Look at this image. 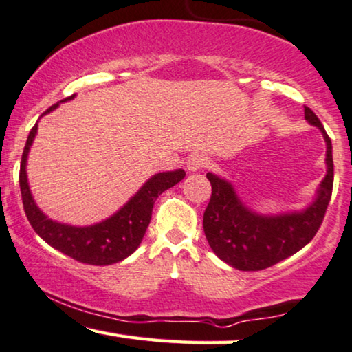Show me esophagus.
<instances>
[{
  "label": "esophagus",
  "mask_w": 352,
  "mask_h": 352,
  "mask_svg": "<svg viewBox=\"0 0 352 352\" xmlns=\"http://www.w3.org/2000/svg\"><path fill=\"white\" fill-rule=\"evenodd\" d=\"M186 166H187V170L192 173L200 171V170H204V168L208 166V158H206L205 155H201V153H194V155H190L189 158H187Z\"/></svg>",
  "instance_id": "obj_1"
}]
</instances>
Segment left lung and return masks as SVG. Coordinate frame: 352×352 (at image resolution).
I'll use <instances>...</instances> for the list:
<instances>
[{
  "label": "left lung",
  "instance_id": "8db88e82",
  "mask_svg": "<svg viewBox=\"0 0 352 352\" xmlns=\"http://www.w3.org/2000/svg\"><path fill=\"white\" fill-rule=\"evenodd\" d=\"M305 118L322 131L327 142V175L317 199L300 213L261 216L248 210L230 182L208 173L211 199L204 213V230L216 256L239 271H263L285 259L314 239L333 190L331 141L320 120L305 105Z\"/></svg>",
  "mask_w": 352,
  "mask_h": 352
}]
</instances>
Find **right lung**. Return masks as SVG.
Masks as SVG:
<instances>
[{
	"mask_svg": "<svg viewBox=\"0 0 352 352\" xmlns=\"http://www.w3.org/2000/svg\"><path fill=\"white\" fill-rule=\"evenodd\" d=\"M74 98L75 94L60 100V102ZM57 105L59 102L51 105L43 115L52 112ZM36 129L38 123L32 128L27 138V144L22 153L21 173H19L23 210H25L32 228L52 248L59 250L67 256L80 263L93 264V266H107V264L118 263L128 258L142 242L147 226L151 223L153 204H155L158 195L184 179L186 171L176 170L158 173V175L152 176L122 210L102 223L86 226V228L60 224L43 214V211L38 208L35 200H33L30 187H28L25 171L27 155L33 139H35Z\"/></svg>",
	"mask_w": 352,
	"mask_h": 352,
	"instance_id": "obj_1",
	"label": "right lung"
}]
</instances>
